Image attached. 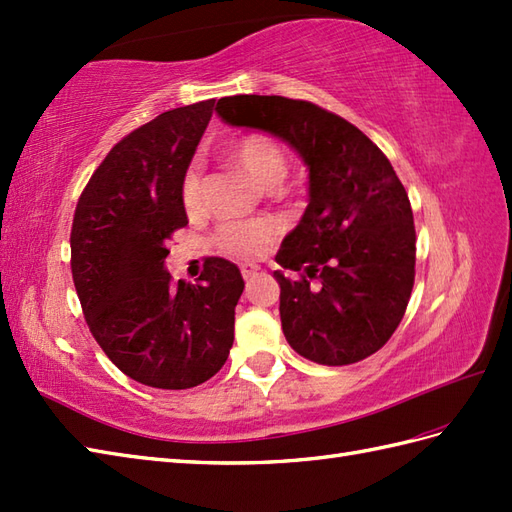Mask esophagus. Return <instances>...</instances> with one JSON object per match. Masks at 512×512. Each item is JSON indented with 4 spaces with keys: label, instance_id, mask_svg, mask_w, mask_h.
Here are the masks:
<instances>
[{
    "label": "esophagus",
    "instance_id": "obj_1",
    "mask_svg": "<svg viewBox=\"0 0 512 512\" xmlns=\"http://www.w3.org/2000/svg\"><path fill=\"white\" fill-rule=\"evenodd\" d=\"M257 273H259V266H255V264H242V277H244L246 281L255 279Z\"/></svg>",
    "mask_w": 512,
    "mask_h": 512
}]
</instances>
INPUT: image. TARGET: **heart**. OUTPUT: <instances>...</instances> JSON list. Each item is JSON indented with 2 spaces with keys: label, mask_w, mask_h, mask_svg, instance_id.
Returning a JSON list of instances; mask_svg holds the SVG:
<instances>
[{
  "label": "heart",
  "mask_w": 512,
  "mask_h": 512,
  "mask_svg": "<svg viewBox=\"0 0 512 512\" xmlns=\"http://www.w3.org/2000/svg\"><path fill=\"white\" fill-rule=\"evenodd\" d=\"M222 158L239 169L242 173L259 184L262 189H273L284 180L286 176V156L273 140L264 136H242L233 140L222 151ZM182 204L189 213L200 211L202 206V193H200V180L193 171H189L182 180ZM277 237V226L270 220H255L248 224H231L224 226L220 235H217V246L224 253H231L237 257H255L273 244Z\"/></svg>",
  "instance_id": "b5f03b06"
}]
</instances>
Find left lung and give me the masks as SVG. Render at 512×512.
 <instances>
[{
    "mask_svg": "<svg viewBox=\"0 0 512 512\" xmlns=\"http://www.w3.org/2000/svg\"><path fill=\"white\" fill-rule=\"evenodd\" d=\"M215 112L281 138L310 171L306 213L275 257L286 341L319 365L372 356L396 332L416 277L413 213L391 162L361 129L308 101L239 94Z\"/></svg>",
    "mask_w": 512,
    "mask_h": 512,
    "instance_id": "1",
    "label": "left lung"
}]
</instances>
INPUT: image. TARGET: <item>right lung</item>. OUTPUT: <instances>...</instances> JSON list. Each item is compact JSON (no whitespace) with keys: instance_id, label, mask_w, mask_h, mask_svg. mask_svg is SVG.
Segmentation results:
<instances>
[{"instance_id":"obj_1","label":"right lung","mask_w":512,"mask_h":512,"mask_svg":"<svg viewBox=\"0 0 512 512\" xmlns=\"http://www.w3.org/2000/svg\"><path fill=\"white\" fill-rule=\"evenodd\" d=\"M215 99L176 107L134 129L92 173L74 211L72 279L107 358L156 389H189L220 372L233 347L239 268L206 259L198 284H173L171 233L187 226V176Z\"/></svg>"}]
</instances>
